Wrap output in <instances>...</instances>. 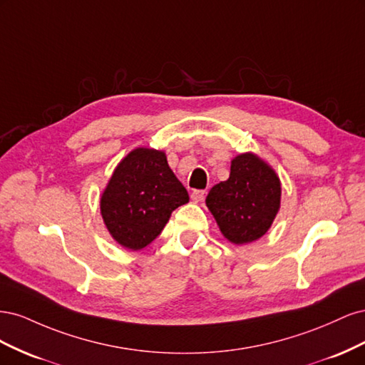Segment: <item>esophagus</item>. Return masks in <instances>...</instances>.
I'll list each match as a JSON object with an SVG mask.
<instances>
[{
  "label": "esophagus",
  "instance_id": "34e87169",
  "mask_svg": "<svg viewBox=\"0 0 365 365\" xmlns=\"http://www.w3.org/2000/svg\"><path fill=\"white\" fill-rule=\"evenodd\" d=\"M205 193H207L205 190H195V192H192V195H190L192 201H193V202H201V201H204Z\"/></svg>",
  "mask_w": 365,
  "mask_h": 365
}]
</instances>
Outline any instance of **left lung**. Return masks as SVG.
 <instances>
[{
  "instance_id": "obj_1",
  "label": "left lung",
  "mask_w": 365,
  "mask_h": 365,
  "mask_svg": "<svg viewBox=\"0 0 365 365\" xmlns=\"http://www.w3.org/2000/svg\"><path fill=\"white\" fill-rule=\"evenodd\" d=\"M282 182L271 165L252 152L231 160L230 176L208 192L205 204L235 245L260 239L280 210Z\"/></svg>"
}]
</instances>
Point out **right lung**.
I'll use <instances>...</instances> for the list:
<instances>
[{
	"mask_svg": "<svg viewBox=\"0 0 365 365\" xmlns=\"http://www.w3.org/2000/svg\"><path fill=\"white\" fill-rule=\"evenodd\" d=\"M189 193L168 164L164 150L137 148L114 169L101 196L109 235L130 251L148 247Z\"/></svg>",
	"mask_w": 365,
	"mask_h": 365,
	"instance_id": "1",
	"label": "right lung"
}]
</instances>
